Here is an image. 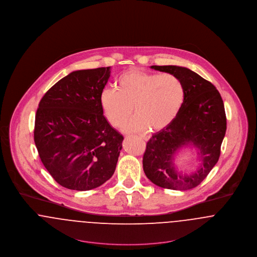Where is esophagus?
Wrapping results in <instances>:
<instances>
[{
	"instance_id": "esophagus-1",
	"label": "esophagus",
	"mask_w": 257,
	"mask_h": 257,
	"mask_svg": "<svg viewBox=\"0 0 257 257\" xmlns=\"http://www.w3.org/2000/svg\"><path fill=\"white\" fill-rule=\"evenodd\" d=\"M140 138H141L143 141H145V142H147V141H148V137L140 136Z\"/></svg>"
}]
</instances>
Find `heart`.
Instances as JSON below:
<instances>
[{
  "label": "heart",
  "mask_w": 257,
  "mask_h": 257,
  "mask_svg": "<svg viewBox=\"0 0 257 257\" xmlns=\"http://www.w3.org/2000/svg\"><path fill=\"white\" fill-rule=\"evenodd\" d=\"M116 89L102 91L100 103L107 121L118 127L126 121V132L161 131L177 118L184 103L185 88L180 77L136 69L124 72L116 79Z\"/></svg>",
  "instance_id": "heart-1"
}]
</instances>
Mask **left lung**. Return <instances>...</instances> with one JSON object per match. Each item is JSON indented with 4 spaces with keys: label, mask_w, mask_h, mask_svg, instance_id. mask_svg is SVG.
Returning <instances> with one entry per match:
<instances>
[{
    "label": "left lung",
    "mask_w": 257,
    "mask_h": 257,
    "mask_svg": "<svg viewBox=\"0 0 257 257\" xmlns=\"http://www.w3.org/2000/svg\"><path fill=\"white\" fill-rule=\"evenodd\" d=\"M151 68L180 77L185 88V98L177 118L148 142L143 158L145 174L151 182L163 188L192 189L206 179L220 155L226 132L222 98L212 83L187 68ZM186 146L197 149L201 162L197 172L189 175H183L173 164L175 154Z\"/></svg>",
    "instance_id": "obj_1"
}]
</instances>
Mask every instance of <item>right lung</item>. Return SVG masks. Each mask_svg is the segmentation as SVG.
<instances>
[{"label": "right lung", "instance_id": "obj_1", "mask_svg": "<svg viewBox=\"0 0 257 257\" xmlns=\"http://www.w3.org/2000/svg\"><path fill=\"white\" fill-rule=\"evenodd\" d=\"M110 67L79 70L42 98L34 141L48 173L63 187L85 191L111 178L123 137L104 116L100 96Z\"/></svg>", "mask_w": 257, "mask_h": 257}]
</instances>
